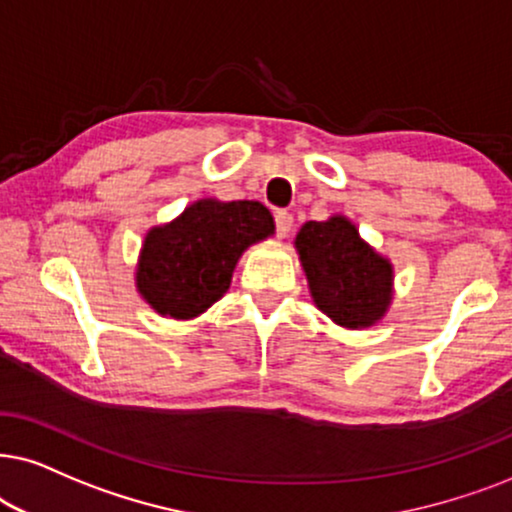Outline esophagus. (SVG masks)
<instances>
[{"label": "esophagus", "instance_id": "1", "mask_svg": "<svg viewBox=\"0 0 512 512\" xmlns=\"http://www.w3.org/2000/svg\"><path fill=\"white\" fill-rule=\"evenodd\" d=\"M292 229V215L285 213V210H278L276 213V234L278 238H285Z\"/></svg>", "mask_w": 512, "mask_h": 512}]
</instances>
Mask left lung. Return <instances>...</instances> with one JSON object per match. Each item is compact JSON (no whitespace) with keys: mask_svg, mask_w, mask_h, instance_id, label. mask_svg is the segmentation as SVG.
<instances>
[{"mask_svg":"<svg viewBox=\"0 0 512 512\" xmlns=\"http://www.w3.org/2000/svg\"><path fill=\"white\" fill-rule=\"evenodd\" d=\"M313 304L346 330H370L393 304V262L342 213L306 222L295 236Z\"/></svg>","mask_w":512,"mask_h":512,"instance_id":"left-lung-1","label":"left lung"}]
</instances>
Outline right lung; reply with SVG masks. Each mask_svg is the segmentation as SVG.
<instances>
[{
    "label": "right lung",
    "mask_w": 512,
    "mask_h": 512,
    "mask_svg": "<svg viewBox=\"0 0 512 512\" xmlns=\"http://www.w3.org/2000/svg\"><path fill=\"white\" fill-rule=\"evenodd\" d=\"M274 234V217L260 201L199 199L147 231L135 288L159 316L194 320L224 297L243 252Z\"/></svg>",
    "instance_id": "add662e5"
}]
</instances>
